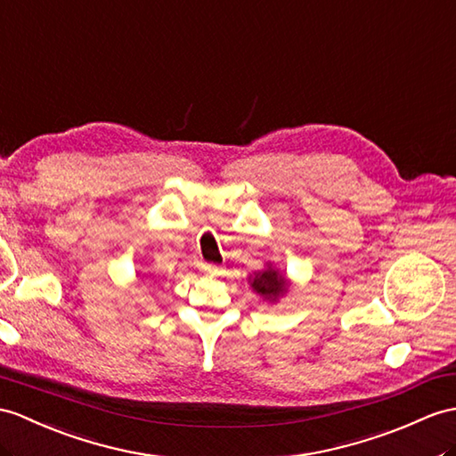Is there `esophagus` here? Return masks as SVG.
Returning a JSON list of instances; mask_svg holds the SVG:
<instances>
[{"mask_svg":"<svg viewBox=\"0 0 456 456\" xmlns=\"http://www.w3.org/2000/svg\"><path fill=\"white\" fill-rule=\"evenodd\" d=\"M199 271L207 274H216L220 271V266L215 263H199Z\"/></svg>","mask_w":456,"mask_h":456,"instance_id":"1","label":"esophagus"}]
</instances>
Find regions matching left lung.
<instances>
[{
	"label": "left lung",
	"instance_id": "1",
	"mask_svg": "<svg viewBox=\"0 0 456 456\" xmlns=\"http://www.w3.org/2000/svg\"><path fill=\"white\" fill-rule=\"evenodd\" d=\"M253 290L265 296V297H271V299H276L281 294L286 292V281L284 276H281L276 271L269 269L265 273H259L257 276H255L253 282Z\"/></svg>",
	"mask_w": 456,
	"mask_h": 456
}]
</instances>
